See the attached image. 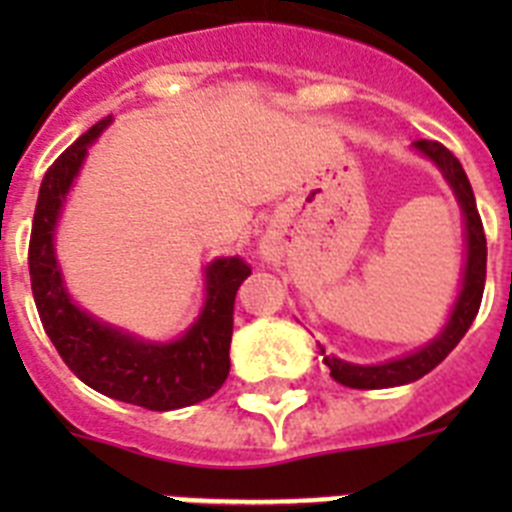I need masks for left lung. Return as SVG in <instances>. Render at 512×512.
<instances>
[{
    "instance_id": "left-lung-1",
    "label": "left lung",
    "mask_w": 512,
    "mask_h": 512,
    "mask_svg": "<svg viewBox=\"0 0 512 512\" xmlns=\"http://www.w3.org/2000/svg\"><path fill=\"white\" fill-rule=\"evenodd\" d=\"M420 153L436 161L438 169L443 171L446 182L459 197V205L464 210V220H467V269H464V287L456 300L454 312H451L449 325L443 328L441 336L431 341L425 348H420L418 354H410L405 359L387 361V364L377 366H359L348 364V361L336 359V356H325V364L330 366V377L336 379L343 387H354V390H382V387H397V384H408L436 369L446 356L454 351L456 343L464 338L472 320L477 318L479 302H482V292H485V274H487V241L485 228H482V217L477 212V202H474L472 184H469L467 174L461 169L459 158L449 151V148L438 143V140H418L415 143Z\"/></svg>"
}]
</instances>
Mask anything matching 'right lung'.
I'll list each match as a JSON object with an SVG mask.
<instances>
[{
    "instance_id": "obj_1",
    "label": "right lung",
    "mask_w": 512,
    "mask_h": 512,
    "mask_svg": "<svg viewBox=\"0 0 512 512\" xmlns=\"http://www.w3.org/2000/svg\"><path fill=\"white\" fill-rule=\"evenodd\" d=\"M110 117L81 135L45 171L27 248L40 323L71 372L92 390L146 410L187 408L215 395L230 372L233 302L251 266L238 256L207 266V302L200 320L174 343H143L97 323L66 295L53 256V228L87 148Z\"/></svg>"
}]
</instances>
